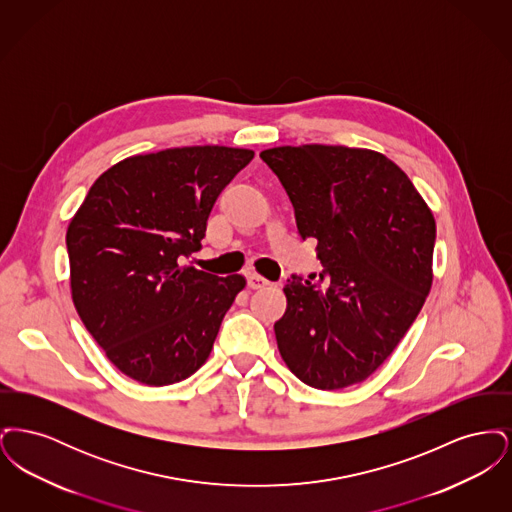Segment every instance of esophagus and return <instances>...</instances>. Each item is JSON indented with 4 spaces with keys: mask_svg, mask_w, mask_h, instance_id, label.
Instances as JSON below:
<instances>
[{
    "mask_svg": "<svg viewBox=\"0 0 512 512\" xmlns=\"http://www.w3.org/2000/svg\"><path fill=\"white\" fill-rule=\"evenodd\" d=\"M268 282L267 278H263L261 274H257V272H251V274H247V286L249 288H253V290H261V288H267Z\"/></svg>",
    "mask_w": 512,
    "mask_h": 512,
    "instance_id": "1",
    "label": "esophagus"
}]
</instances>
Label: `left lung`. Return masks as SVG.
I'll return each mask as SVG.
<instances>
[{"mask_svg": "<svg viewBox=\"0 0 512 512\" xmlns=\"http://www.w3.org/2000/svg\"><path fill=\"white\" fill-rule=\"evenodd\" d=\"M261 159L317 240V282L288 280L278 351L317 390L366 380L407 334L432 288L436 220L409 176L363 147L280 146Z\"/></svg>", "mask_w": 512, "mask_h": 512, "instance_id": "obj_1", "label": "left lung"}]
</instances>
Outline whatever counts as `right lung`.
<instances>
[{
  "label": "right lung",
  "mask_w": 512,
  "mask_h": 512,
  "mask_svg": "<svg viewBox=\"0 0 512 512\" xmlns=\"http://www.w3.org/2000/svg\"><path fill=\"white\" fill-rule=\"evenodd\" d=\"M251 149L171 147L132 155L92 184L67 228L71 295L107 359L146 386L192 376L245 288L184 265Z\"/></svg>",
  "instance_id": "1"
}]
</instances>
